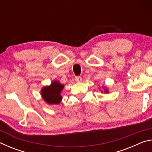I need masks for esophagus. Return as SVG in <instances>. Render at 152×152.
I'll use <instances>...</instances> for the list:
<instances>
[{"label":"esophagus","mask_w":152,"mask_h":152,"mask_svg":"<svg viewBox=\"0 0 152 152\" xmlns=\"http://www.w3.org/2000/svg\"><path fill=\"white\" fill-rule=\"evenodd\" d=\"M75 80H76V81L77 82H82V78L80 76H76V78H75Z\"/></svg>","instance_id":"34e87169"}]
</instances>
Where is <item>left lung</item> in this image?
<instances>
[{
	"label": "left lung",
	"mask_w": 152,
	"mask_h": 152,
	"mask_svg": "<svg viewBox=\"0 0 152 152\" xmlns=\"http://www.w3.org/2000/svg\"><path fill=\"white\" fill-rule=\"evenodd\" d=\"M104 92L105 94H107V93H109V90H108V88H107V86H104ZM103 91H101V92H102Z\"/></svg>",
	"instance_id": "obj_1"
}]
</instances>
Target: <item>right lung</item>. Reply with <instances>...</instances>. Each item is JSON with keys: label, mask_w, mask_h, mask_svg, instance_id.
<instances>
[{"label": "right lung", "mask_w": 152, "mask_h": 152, "mask_svg": "<svg viewBox=\"0 0 152 152\" xmlns=\"http://www.w3.org/2000/svg\"><path fill=\"white\" fill-rule=\"evenodd\" d=\"M64 86L57 80L51 82L50 86H43L41 90V95L46 103L52 105L58 104L62 100L61 92Z\"/></svg>", "instance_id": "1"}]
</instances>
